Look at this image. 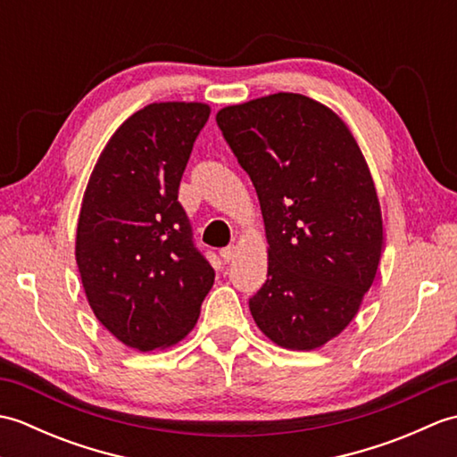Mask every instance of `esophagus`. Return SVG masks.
<instances>
[{
  "label": "esophagus",
  "instance_id": "obj_1",
  "mask_svg": "<svg viewBox=\"0 0 457 457\" xmlns=\"http://www.w3.org/2000/svg\"><path fill=\"white\" fill-rule=\"evenodd\" d=\"M220 255L223 261H226V263H231V261L236 259V247H223L220 251Z\"/></svg>",
  "mask_w": 457,
  "mask_h": 457
}]
</instances>
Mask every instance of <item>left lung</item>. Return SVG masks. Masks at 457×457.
<instances>
[{"mask_svg": "<svg viewBox=\"0 0 457 457\" xmlns=\"http://www.w3.org/2000/svg\"><path fill=\"white\" fill-rule=\"evenodd\" d=\"M257 190L269 244L255 324L280 347L310 352L352 322L383 249L375 184L353 135L303 94L278 92L216 115Z\"/></svg>", "mask_w": 457, "mask_h": 457, "instance_id": "1", "label": "left lung"}]
</instances>
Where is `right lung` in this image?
<instances>
[{
	"mask_svg": "<svg viewBox=\"0 0 457 457\" xmlns=\"http://www.w3.org/2000/svg\"><path fill=\"white\" fill-rule=\"evenodd\" d=\"M208 118L206 104H149L112 135L84 192L76 229L84 293L96 318L139 352L180 342L213 285L179 202Z\"/></svg>",
	"mask_w": 457,
	"mask_h": 457,
	"instance_id": "right-lung-1",
	"label": "right lung"
}]
</instances>
